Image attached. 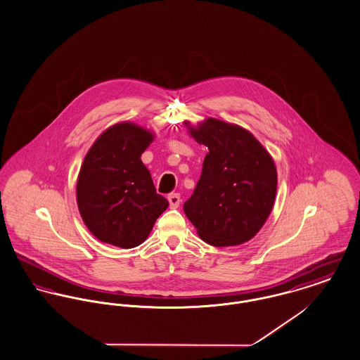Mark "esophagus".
<instances>
[{
	"instance_id": "esophagus-1",
	"label": "esophagus",
	"mask_w": 360,
	"mask_h": 360,
	"mask_svg": "<svg viewBox=\"0 0 360 360\" xmlns=\"http://www.w3.org/2000/svg\"><path fill=\"white\" fill-rule=\"evenodd\" d=\"M169 205L172 209H177L181 199H180V195L179 193H170L168 196Z\"/></svg>"
}]
</instances>
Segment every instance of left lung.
<instances>
[{"label":"left lung","mask_w":360,"mask_h":360,"mask_svg":"<svg viewBox=\"0 0 360 360\" xmlns=\"http://www.w3.org/2000/svg\"><path fill=\"white\" fill-rule=\"evenodd\" d=\"M184 125L209 153L184 213L199 238L214 247L252 239L270 216L276 192V164L261 142L238 124L207 117Z\"/></svg>","instance_id":"obj_1"}]
</instances>
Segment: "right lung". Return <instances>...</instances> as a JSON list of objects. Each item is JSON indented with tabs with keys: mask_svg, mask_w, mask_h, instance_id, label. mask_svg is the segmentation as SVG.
Returning a JSON list of instances; mask_svg holds the SVG:
<instances>
[{
	"mask_svg": "<svg viewBox=\"0 0 360 360\" xmlns=\"http://www.w3.org/2000/svg\"><path fill=\"white\" fill-rule=\"evenodd\" d=\"M154 134L132 121L106 128L87 151L76 183L79 213L96 239L132 248L148 238L169 202L141 160Z\"/></svg>",
	"mask_w": 360,
	"mask_h": 360,
	"instance_id": "1",
	"label": "right lung"
}]
</instances>
